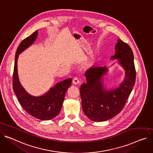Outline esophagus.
I'll return each mask as SVG.
<instances>
[{"label": "esophagus", "mask_w": 153, "mask_h": 153, "mask_svg": "<svg viewBox=\"0 0 153 153\" xmlns=\"http://www.w3.org/2000/svg\"><path fill=\"white\" fill-rule=\"evenodd\" d=\"M80 82V80L79 79L77 78V77H74L73 79V83L75 85H77V84H79Z\"/></svg>", "instance_id": "esophagus-1"}]
</instances>
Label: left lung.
Instances as JSON below:
<instances>
[{"mask_svg": "<svg viewBox=\"0 0 153 153\" xmlns=\"http://www.w3.org/2000/svg\"><path fill=\"white\" fill-rule=\"evenodd\" d=\"M111 59H118L119 63L125 70V78L118 87L106 90L102 77L108 69L106 66H95L86 71L87 82L80 86L83 111L92 121L103 122L117 115L124 108L135 83L134 53L127 44L118 39L115 53Z\"/></svg>", "mask_w": 153, "mask_h": 153, "instance_id": "left-lung-1", "label": "left lung"}]
</instances>
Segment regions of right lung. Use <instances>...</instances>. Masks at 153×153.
Returning <instances> with one entry per match:
<instances>
[{"instance_id": "obj_1", "label": "right lung", "mask_w": 153, "mask_h": 153, "mask_svg": "<svg viewBox=\"0 0 153 153\" xmlns=\"http://www.w3.org/2000/svg\"><path fill=\"white\" fill-rule=\"evenodd\" d=\"M37 35L36 30L25 39L17 48L13 75V89L19 102L28 114L38 119L45 120L54 118L59 113L66 91L71 85L72 79L69 78L58 82L42 96L31 95L25 90L19 82L18 76V55L34 43Z\"/></svg>"}]
</instances>
